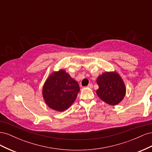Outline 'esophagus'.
Masks as SVG:
<instances>
[{"label": "esophagus", "mask_w": 152, "mask_h": 152, "mask_svg": "<svg viewBox=\"0 0 152 152\" xmlns=\"http://www.w3.org/2000/svg\"><path fill=\"white\" fill-rule=\"evenodd\" d=\"M93 87V85L92 84H89L88 86H87V87H89V88H92Z\"/></svg>", "instance_id": "1"}]
</instances>
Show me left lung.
Here are the masks:
<instances>
[{
    "instance_id": "left-lung-1",
    "label": "left lung",
    "mask_w": 152,
    "mask_h": 152,
    "mask_svg": "<svg viewBox=\"0 0 152 152\" xmlns=\"http://www.w3.org/2000/svg\"><path fill=\"white\" fill-rule=\"evenodd\" d=\"M96 91L99 98L110 105H116L123 99L126 87L122 79L117 73L106 72L98 77Z\"/></svg>"
}]
</instances>
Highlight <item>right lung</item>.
Instances as JSON below:
<instances>
[{"instance_id": "obj_1", "label": "right lung", "mask_w": 152, "mask_h": 152, "mask_svg": "<svg viewBox=\"0 0 152 152\" xmlns=\"http://www.w3.org/2000/svg\"><path fill=\"white\" fill-rule=\"evenodd\" d=\"M42 90L43 97L49 107L56 111L63 112L74 102L80 87L65 71L59 70L48 78Z\"/></svg>"}]
</instances>
